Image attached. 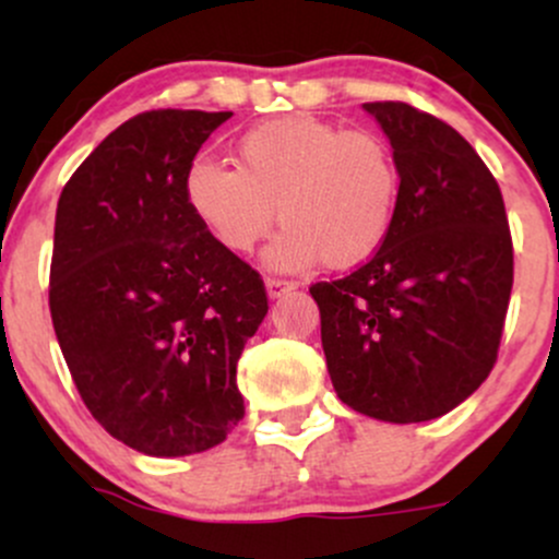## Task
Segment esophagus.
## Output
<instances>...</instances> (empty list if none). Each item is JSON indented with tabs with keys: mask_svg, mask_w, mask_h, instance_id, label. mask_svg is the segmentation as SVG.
Segmentation results:
<instances>
[{
	"mask_svg": "<svg viewBox=\"0 0 559 559\" xmlns=\"http://www.w3.org/2000/svg\"><path fill=\"white\" fill-rule=\"evenodd\" d=\"M265 288H267V297L278 299L281 294L292 292L294 284H288V281H281V278H265Z\"/></svg>",
	"mask_w": 559,
	"mask_h": 559,
	"instance_id": "34e87169",
	"label": "esophagus"
}]
</instances>
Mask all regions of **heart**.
I'll return each instance as SVG.
<instances>
[{
	"mask_svg": "<svg viewBox=\"0 0 559 559\" xmlns=\"http://www.w3.org/2000/svg\"><path fill=\"white\" fill-rule=\"evenodd\" d=\"M402 194V170L389 141L344 131L312 115L265 120L236 141V168L197 159L183 199L223 249L252 252L275 221L284 228L265 249L275 271L323 260L333 271L362 265L381 249Z\"/></svg>",
	"mask_w": 559,
	"mask_h": 559,
	"instance_id": "obj_1",
	"label": "heart"
}]
</instances>
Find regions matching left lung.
I'll return each instance as SVG.
<instances>
[{
	"mask_svg": "<svg viewBox=\"0 0 559 559\" xmlns=\"http://www.w3.org/2000/svg\"><path fill=\"white\" fill-rule=\"evenodd\" d=\"M402 170L386 241L310 288L338 400L368 418L423 423L476 391L497 360L512 288L502 191L452 126L404 102H368Z\"/></svg>",
	"mask_w": 559,
	"mask_h": 559,
	"instance_id": "1",
	"label": "left lung"
}]
</instances>
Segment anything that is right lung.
<instances>
[{"label":"right lung","instance_id":"add662e5","mask_svg":"<svg viewBox=\"0 0 559 559\" xmlns=\"http://www.w3.org/2000/svg\"><path fill=\"white\" fill-rule=\"evenodd\" d=\"M230 115L126 120L57 202V342L88 413L150 457L213 449L243 418L236 362L267 316L265 286L183 199L199 146Z\"/></svg>","mask_w":559,"mask_h":559}]
</instances>
